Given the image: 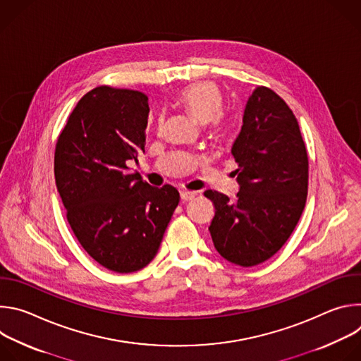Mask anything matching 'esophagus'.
Instances as JSON below:
<instances>
[{
    "mask_svg": "<svg viewBox=\"0 0 361 361\" xmlns=\"http://www.w3.org/2000/svg\"><path fill=\"white\" fill-rule=\"evenodd\" d=\"M180 195H181V200H184V201H188V200H192V198L197 195V192H195V191H187V190H181V191H180Z\"/></svg>",
    "mask_w": 361,
    "mask_h": 361,
    "instance_id": "obj_1",
    "label": "esophagus"
}]
</instances>
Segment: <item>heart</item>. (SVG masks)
<instances>
[{"label":"heart","mask_w":361,"mask_h":361,"mask_svg":"<svg viewBox=\"0 0 361 361\" xmlns=\"http://www.w3.org/2000/svg\"><path fill=\"white\" fill-rule=\"evenodd\" d=\"M177 102L201 124H207L212 120L216 124L223 121V94L212 81H198L181 88Z\"/></svg>","instance_id":"obj_1"}]
</instances>
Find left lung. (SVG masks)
<instances>
[{
  "instance_id": "1",
  "label": "left lung",
  "mask_w": 361,
  "mask_h": 361,
  "mask_svg": "<svg viewBox=\"0 0 361 361\" xmlns=\"http://www.w3.org/2000/svg\"><path fill=\"white\" fill-rule=\"evenodd\" d=\"M231 154L240 191L235 200L207 190L214 204L209 227L230 263L252 267L273 257L294 231L308 188V156L295 116L269 87L248 97Z\"/></svg>"
}]
</instances>
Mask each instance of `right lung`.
Segmentation results:
<instances>
[{"mask_svg": "<svg viewBox=\"0 0 361 361\" xmlns=\"http://www.w3.org/2000/svg\"><path fill=\"white\" fill-rule=\"evenodd\" d=\"M148 97L99 85L70 114L54 154L67 221L90 257L114 273H133L156 257L180 194L151 187L128 164L144 151Z\"/></svg>", "mask_w": 361, "mask_h": 361, "instance_id": "1", "label": "right lung"}]
</instances>
